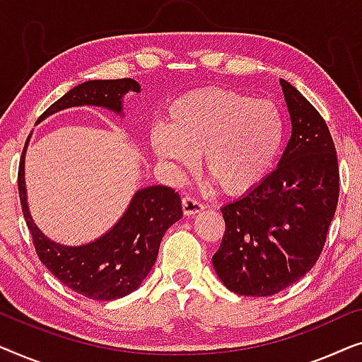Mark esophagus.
I'll return each instance as SVG.
<instances>
[{
    "label": "esophagus",
    "mask_w": 362,
    "mask_h": 362,
    "mask_svg": "<svg viewBox=\"0 0 362 362\" xmlns=\"http://www.w3.org/2000/svg\"><path fill=\"white\" fill-rule=\"evenodd\" d=\"M202 209H204V204L197 201L196 197H192V196L182 197V212H185L186 216L197 214V212H201Z\"/></svg>",
    "instance_id": "34e87169"
}]
</instances>
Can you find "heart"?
<instances>
[{
	"instance_id": "b5f03b06",
	"label": "heart",
	"mask_w": 362,
	"mask_h": 362,
	"mask_svg": "<svg viewBox=\"0 0 362 362\" xmlns=\"http://www.w3.org/2000/svg\"><path fill=\"white\" fill-rule=\"evenodd\" d=\"M286 122L274 102L222 87L197 88L173 103L168 127L153 132L151 146L163 163L204 170L227 194L254 189L284 150Z\"/></svg>"
}]
</instances>
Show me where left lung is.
Returning <instances> with one entry per match:
<instances>
[{
	"instance_id": "1",
	"label": "left lung",
	"mask_w": 362,
	"mask_h": 362,
	"mask_svg": "<svg viewBox=\"0 0 362 362\" xmlns=\"http://www.w3.org/2000/svg\"><path fill=\"white\" fill-rule=\"evenodd\" d=\"M291 138L279 166L244 197L222 207L226 232L212 265L227 288L270 296L320 259L339 197V168L320 112L281 78Z\"/></svg>"
}]
</instances>
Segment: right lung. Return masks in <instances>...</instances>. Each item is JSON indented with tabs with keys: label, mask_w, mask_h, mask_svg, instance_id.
I'll return each mask as SVG.
<instances>
[{
	"label": "right lung",
	"mask_w": 362,
	"mask_h": 362,
	"mask_svg": "<svg viewBox=\"0 0 362 362\" xmlns=\"http://www.w3.org/2000/svg\"><path fill=\"white\" fill-rule=\"evenodd\" d=\"M130 90L140 92L133 78L78 83L54 102L39 122L64 108L78 105L105 107L122 113V97ZM26 146L28 141L19 161L18 189L39 260L64 285L87 298L117 300L136 290L155 265L165 232L182 217L180 194L168 186L145 187L133 196L122 219L100 239L78 247L56 244L37 229L29 214L24 186Z\"/></svg>",
	"instance_id": "1"
}]
</instances>
